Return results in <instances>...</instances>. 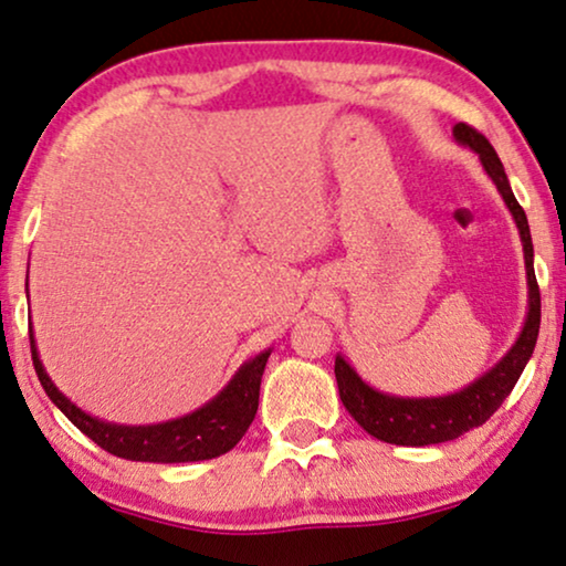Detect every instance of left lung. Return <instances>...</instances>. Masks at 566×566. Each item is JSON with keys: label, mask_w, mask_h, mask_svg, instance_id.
Masks as SVG:
<instances>
[{"label": "left lung", "mask_w": 566, "mask_h": 566, "mask_svg": "<svg viewBox=\"0 0 566 566\" xmlns=\"http://www.w3.org/2000/svg\"><path fill=\"white\" fill-rule=\"evenodd\" d=\"M453 139L461 147H469L471 153L479 155L481 168L492 178L502 201L510 209L512 220H515L520 243H523L525 279H528V313H525V323L520 328L515 344L486 373H481L476 380H471L469 386L446 396L386 394V390L373 388L370 382L361 380L359 373L349 365V359L338 352L334 373L342 403L367 434L378 437L382 442H390V446H440V442L458 440L461 434L471 432L473 427L484 424L500 409L504 398L510 396V390L515 388L517 378L523 375L525 365L533 357V349H536L541 328V292L536 271H533V240L528 217H525L523 207L517 205L515 193L510 188L507 172L502 168V160L496 157L494 147L489 145L486 137H481L471 126L455 124Z\"/></svg>", "instance_id": "left-lung-1"}]
</instances>
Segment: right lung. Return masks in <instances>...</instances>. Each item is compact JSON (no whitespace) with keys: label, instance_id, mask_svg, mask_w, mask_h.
<instances>
[{"label":"right lung","instance_id":"right-lung-1","mask_svg":"<svg viewBox=\"0 0 566 566\" xmlns=\"http://www.w3.org/2000/svg\"><path fill=\"white\" fill-rule=\"evenodd\" d=\"M30 352H33L38 380L51 401L59 406V411L111 455L142 463L209 461L235 448L259 411L261 375L271 354V349H263L245 359L220 394L184 417L157 421V424H118V421L93 417L80 409L70 396L56 388L38 354L33 326H30Z\"/></svg>","mask_w":566,"mask_h":566}]
</instances>
